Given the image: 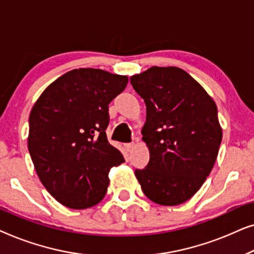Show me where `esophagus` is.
I'll use <instances>...</instances> for the list:
<instances>
[{
  "instance_id": "34e87169",
  "label": "esophagus",
  "mask_w": 254,
  "mask_h": 254,
  "mask_svg": "<svg viewBox=\"0 0 254 254\" xmlns=\"http://www.w3.org/2000/svg\"><path fill=\"white\" fill-rule=\"evenodd\" d=\"M125 147H126L128 151H130L131 149L134 148V142H130V143H126V144H125Z\"/></svg>"
}]
</instances>
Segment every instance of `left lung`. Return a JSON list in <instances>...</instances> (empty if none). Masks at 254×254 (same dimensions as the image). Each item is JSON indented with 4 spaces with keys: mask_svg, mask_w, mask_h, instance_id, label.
Returning a JSON list of instances; mask_svg holds the SVG:
<instances>
[{
    "mask_svg": "<svg viewBox=\"0 0 254 254\" xmlns=\"http://www.w3.org/2000/svg\"><path fill=\"white\" fill-rule=\"evenodd\" d=\"M147 106L142 129L150 152L135 170L141 189L154 202L177 206L190 199L213 169L222 141L217 107L204 89L177 67H151L131 76Z\"/></svg>",
    "mask_w": 254,
    "mask_h": 254,
    "instance_id": "obj_1",
    "label": "left lung"
}]
</instances>
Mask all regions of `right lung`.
<instances>
[{
    "mask_svg": "<svg viewBox=\"0 0 254 254\" xmlns=\"http://www.w3.org/2000/svg\"><path fill=\"white\" fill-rule=\"evenodd\" d=\"M127 76L81 68L54 81L30 113L29 151L37 175L51 195L71 209L99 203L109 171L125 162L107 141L109 104Z\"/></svg>",
    "mask_w": 254,
    "mask_h": 254,
    "instance_id": "add662e5",
    "label": "right lung"
}]
</instances>
